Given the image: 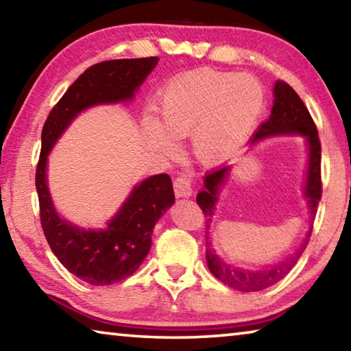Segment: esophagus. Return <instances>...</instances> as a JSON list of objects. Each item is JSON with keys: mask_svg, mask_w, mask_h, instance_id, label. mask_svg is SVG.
Masks as SVG:
<instances>
[{"mask_svg": "<svg viewBox=\"0 0 351 351\" xmlns=\"http://www.w3.org/2000/svg\"><path fill=\"white\" fill-rule=\"evenodd\" d=\"M173 189H175V195L178 198H189L190 195L193 193L192 178L187 175L178 176L173 182Z\"/></svg>", "mask_w": 351, "mask_h": 351, "instance_id": "obj_1", "label": "esophagus"}]
</instances>
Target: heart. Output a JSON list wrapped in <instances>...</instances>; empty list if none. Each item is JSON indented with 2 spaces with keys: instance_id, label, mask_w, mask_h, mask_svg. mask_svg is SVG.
Masks as SVG:
<instances>
[{
  "instance_id": "heart-1",
  "label": "heart",
  "mask_w": 351,
  "mask_h": 351,
  "mask_svg": "<svg viewBox=\"0 0 351 351\" xmlns=\"http://www.w3.org/2000/svg\"><path fill=\"white\" fill-rule=\"evenodd\" d=\"M266 94L249 74L197 69L176 77L158 96L156 119L144 121L147 139L165 154L189 138L199 161L215 162L251 138L263 116Z\"/></svg>"
}]
</instances>
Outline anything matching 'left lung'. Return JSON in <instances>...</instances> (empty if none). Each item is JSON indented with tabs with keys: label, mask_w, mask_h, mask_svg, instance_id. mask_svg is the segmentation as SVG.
Wrapping results in <instances>:
<instances>
[{
	"label": "left lung",
	"mask_w": 351,
	"mask_h": 351,
	"mask_svg": "<svg viewBox=\"0 0 351 351\" xmlns=\"http://www.w3.org/2000/svg\"><path fill=\"white\" fill-rule=\"evenodd\" d=\"M285 134H300L304 136L308 145V169H306V182L304 195L308 199V207L311 213V226L304 243L297 247V251L282 263L272 268L265 269H245L235 268L226 263V261L217 255L215 249L209 241V232L206 230V260L207 266L213 276L219 282L228 285L241 293H254L276 285L278 280L288 274L294 268L297 260L300 258L302 252L305 251L313 230V219L316 217L320 197H322V180H320V141L317 134L316 123H314L310 111L306 110L305 104L302 102L293 88L287 82L278 80L274 85V105H272L271 116L266 122L261 123L257 132L254 133L251 144L261 139L272 138V136ZM230 171V165H221V167L207 171L204 176V189L197 195V203L203 210L206 219V228L209 229L213 215H215L218 193L221 190Z\"/></svg>",
	"instance_id": "obj_1"
}]
</instances>
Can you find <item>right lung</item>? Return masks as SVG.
Returning a JSON list of instances; mask_svg holds the SVG:
<instances>
[{"label":"right lung","instance_id":"right-lung-1","mask_svg":"<svg viewBox=\"0 0 351 351\" xmlns=\"http://www.w3.org/2000/svg\"><path fill=\"white\" fill-rule=\"evenodd\" d=\"M158 60V57L122 58L93 64L51 110L41 132L35 171L41 228L64 268L96 287L125 280L142 265L152 247L154 224L175 203L173 184L167 173L147 178L133 187L105 229H82L60 218L56 210L46 180L47 154L83 110L133 99Z\"/></svg>","mask_w":351,"mask_h":351}]
</instances>
